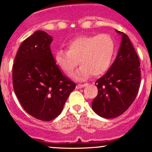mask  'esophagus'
<instances>
[{"label": "esophagus", "mask_w": 152, "mask_h": 152, "mask_svg": "<svg viewBox=\"0 0 152 152\" xmlns=\"http://www.w3.org/2000/svg\"><path fill=\"white\" fill-rule=\"evenodd\" d=\"M87 85V84H78L77 85V88H84L85 86Z\"/></svg>", "instance_id": "1"}]
</instances>
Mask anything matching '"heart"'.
I'll return each instance as SVG.
<instances>
[{"instance_id":"b5f03b06","label":"heart","mask_w":152,"mask_h":152,"mask_svg":"<svg viewBox=\"0 0 152 152\" xmlns=\"http://www.w3.org/2000/svg\"><path fill=\"white\" fill-rule=\"evenodd\" d=\"M67 49L68 51H56L55 62L64 74L72 75L79 61L81 66L74 77L84 80L91 75L97 77L108 71L116 52V43L110 35L102 33L76 37L67 43Z\"/></svg>"}]
</instances>
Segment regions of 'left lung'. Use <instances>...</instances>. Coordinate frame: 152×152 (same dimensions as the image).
Masks as SVG:
<instances>
[{
	"label": "left lung",
	"mask_w": 152,
	"mask_h": 152,
	"mask_svg": "<svg viewBox=\"0 0 152 152\" xmlns=\"http://www.w3.org/2000/svg\"><path fill=\"white\" fill-rule=\"evenodd\" d=\"M122 36L117 56L108 72L96 81L98 94L92 109L98 116L111 119L120 116L133 103L141 83L140 61L128 36Z\"/></svg>",
	"instance_id": "8db88e82"
}]
</instances>
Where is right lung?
Segmentation results:
<instances>
[{
	"label": "right lung",
	"instance_id": "obj_1",
	"mask_svg": "<svg viewBox=\"0 0 152 152\" xmlns=\"http://www.w3.org/2000/svg\"><path fill=\"white\" fill-rule=\"evenodd\" d=\"M52 37L38 30L24 40L13 65V90L23 108L50 121L61 113L76 84L63 75L52 56Z\"/></svg>",
	"mask_w": 152,
	"mask_h": 152
}]
</instances>
